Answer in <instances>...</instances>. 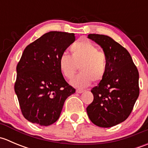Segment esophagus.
I'll return each instance as SVG.
<instances>
[{"label": "esophagus", "instance_id": "obj_1", "mask_svg": "<svg viewBox=\"0 0 148 148\" xmlns=\"http://www.w3.org/2000/svg\"><path fill=\"white\" fill-rule=\"evenodd\" d=\"M76 92L79 94H82L84 92V90H82V89H77V90H76Z\"/></svg>", "mask_w": 148, "mask_h": 148}]
</instances>
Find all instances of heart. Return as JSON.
Instances as JSON below:
<instances>
[{"instance_id":"b5f03b06","label":"heart","mask_w":148,"mask_h":148,"mask_svg":"<svg viewBox=\"0 0 148 148\" xmlns=\"http://www.w3.org/2000/svg\"><path fill=\"white\" fill-rule=\"evenodd\" d=\"M71 56L63 53L59 57V67L66 79L74 77L79 66L81 73L71 80L70 84L77 88L89 86L92 81H102L107 71L105 53L87 40L76 41L70 47Z\"/></svg>"}]
</instances>
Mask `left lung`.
I'll list each match as a JSON object with an SVG mask.
<instances>
[{"label": "left lung", "mask_w": 148, "mask_h": 148, "mask_svg": "<svg viewBox=\"0 0 148 148\" xmlns=\"http://www.w3.org/2000/svg\"><path fill=\"white\" fill-rule=\"evenodd\" d=\"M107 57V71L91 90L94 100L87 107L89 118L100 127H111L130 114L139 96V73L126 49L105 35L89 34Z\"/></svg>", "instance_id": "left-lung-1"}]
</instances>
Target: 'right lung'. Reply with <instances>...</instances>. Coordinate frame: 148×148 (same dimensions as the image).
<instances>
[{
  "label": "right lung",
  "instance_id": "1",
  "mask_svg": "<svg viewBox=\"0 0 148 148\" xmlns=\"http://www.w3.org/2000/svg\"><path fill=\"white\" fill-rule=\"evenodd\" d=\"M74 41V34L50 31L23 51L14 89L22 114L29 122L52 125L60 117L66 98L75 93L59 67V57Z\"/></svg>",
  "mask_w": 148,
  "mask_h": 148
}]
</instances>
